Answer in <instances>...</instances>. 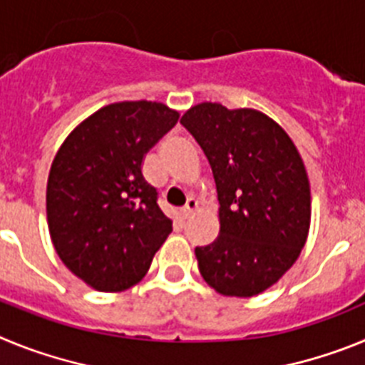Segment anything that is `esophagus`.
I'll return each mask as SVG.
<instances>
[{
    "label": "esophagus",
    "mask_w": 365,
    "mask_h": 365,
    "mask_svg": "<svg viewBox=\"0 0 365 365\" xmlns=\"http://www.w3.org/2000/svg\"><path fill=\"white\" fill-rule=\"evenodd\" d=\"M195 208H197V201H195L193 197H190L188 201H186V205L180 208V217L188 219L190 215L193 214V210H195Z\"/></svg>",
    "instance_id": "1"
}]
</instances>
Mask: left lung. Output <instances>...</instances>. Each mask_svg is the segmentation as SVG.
<instances>
[{"label":"left lung","instance_id":"8db88e82","mask_svg":"<svg viewBox=\"0 0 365 365\" xmlns=\"http://www.w3.org/2000/svg\"><path fill=\"white\" fill-rule=\"evenodd\" d=\"M214 173L217 240L195 247L219 294L250 298L294 265L311 225V186L291 137L256 109L202 102L182 115Z\"/></svg>","mask_w":365,"mask_h":365}]
</instances>
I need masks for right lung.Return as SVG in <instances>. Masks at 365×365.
<instances>
[{"label": "right lung", "instance_id": "add662e5", "mask_svg": "<svg viewBox=\"0 0 365 365\" xmlns=\"http://www.w3.org/2000/svg\"><path fill=\"white\" fill-rule=\"evenodd\" d=\"M179 120L159 102H117L93 113L58 150L47 180V222L63 265L100 292L144 278L172 232L144 155Z\"/></svg>", "mask_w": 365, "mask_h": 365}]
</instances>
